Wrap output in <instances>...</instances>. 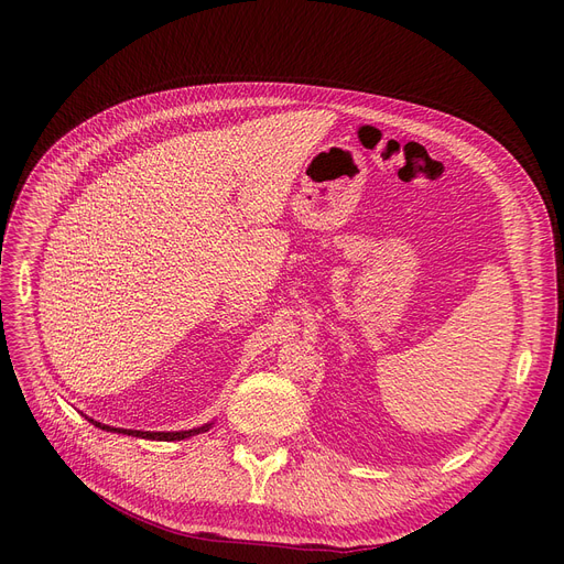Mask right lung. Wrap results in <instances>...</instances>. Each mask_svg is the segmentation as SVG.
Returning a JSON list of instances; mask_svg holds the SVG:
<instances>
[{
  "instance_id": "add662e5",
  "label": "right lung",
  "mask_w": 564,
  "mask_h": 564,
  "mask_svg": "<svg viewBox=\"0 0 564 564\" xmlns=\"http://www.w3.org/2000/svg\"><path fill=\"white\" fill-rule=\"evenodd\" d=\"M88 419V416H86ZM88 423H94L96 427L100 430H107V432H116V434H128V436H137V438H148V441H183V438H189V436H196L200 432H207L215 423H205L200 427H194V430H181V432H143V430H123V427H111V425H102L94 419H88Z\"/></svg>"
}]
</instances>
